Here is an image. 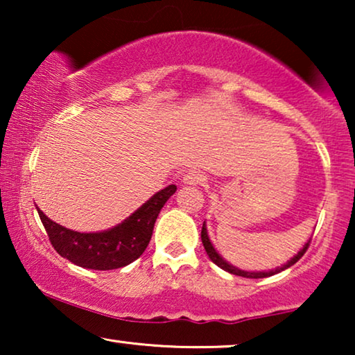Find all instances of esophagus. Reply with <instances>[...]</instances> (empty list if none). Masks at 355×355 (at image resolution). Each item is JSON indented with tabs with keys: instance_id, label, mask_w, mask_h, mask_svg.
<instances>
[{
	"instance_id": "esophagus-1",
	"label": "esophagus",
	"mask_w": 355,
	"mask_h": 355,
	"mask_svg": "<svg viewBox=\"0 0 355 355\" xmlns=\"http://www.w3.org/2000/svg\"><path fill=\"white\" fill-rule=\"evenodd\" d=\"M205 181V178H203V174L197 173V171H189L187 174H184L182 178V182L186 184V186H200Z\"/></svg>"
}]
</instances>
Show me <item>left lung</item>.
Listing matches in <instances>:
<instances>
[{
    "instance_id": "1",
    "label": "left lung",
    "mask_w": 355,
    "mask_h": 355,
    "mask_svg": "<svg viewBox=\"0 0 355 355\" xmlns=\"http://www.w3.org/2000/svg\"><path fill=\"white\" fill-rule=\"evenodd\" d=\"M310 241H312V237H310ZM310 241L307 242V244H305V245L302 247V250H299V252H297V255H294L293 259H291V260L288 261V263L283 265V266H279V268L271 270V271H260V273H250V271L239 270V268H236V266H232V265L227 263L226 260H223L221 257H220V254H218V252L215 250V247L211 245L210 239H208L205 223H203V226H202V244H203V247H205L207 254H208V257H210V259H211L213 263L218 265V266H220V268H223L225 271H227V273H232V275H236V276H242V278H254V279H257V278H266V276H273V275H276V273H279V271H283V270H286V268H289L291 265H294L295 261L302 259V255H304L305 252H307V249H309Z\"/></svg>"
}]
</instances>
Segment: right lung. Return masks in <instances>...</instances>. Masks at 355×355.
Masks as SVG:
<instances>
[{
  "instance_id": "add662e5",
  "label": "right lung",
  "mask_w": 355,
  "mask_h": 355,
  "mask_svg": "<svg viewBox=\"0 0 355 355\" xmlns=\"http://www.w3.org/2000/svg\"><path fill=\"white\" fill-rule=\"evenodd\" d=\"M171 184L144 203L121 225L103 232H77L62 227L37 207L51 245L61 257L89 270H116L132 263L147 249L155 221L164 203L176 192Z\"/></svg>"
}]
</instances>
